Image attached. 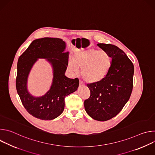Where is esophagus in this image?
<instances>
[{"label": "esophagus", "instance_id": "obj_1", "mask_svg": "<svg viewBox=\"0 0 155 155\" xmlns=\"http://www.w3.org/2000/svg\"><path fill=\"white\" fill-rule=\"evenodd\" d=\"M83 85V83L81 80H80V82H79V86H82Z\"/></svg>", "mask_w": 155, "mask_h": 155}]
</instances>
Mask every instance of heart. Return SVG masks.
<instances>
[{
  "label": "heart",
  "mask_w": 155,
  "mask_h": 155,
  "mask_svg": "<svg viewBox=\"0 0 155 155\" xmlns=\"http://www.w3.org/2000/svg\"><path fill=\"white\" fill-rule=\"evenodd\" d=\"M112 59L104 51L91 48L77 52L69 66L71 71L78 72L81 69V76L88 83H97L102 80L108 74Z\"/></svg>",
  "instance_id": "b5f03b06"
}]
</instances>
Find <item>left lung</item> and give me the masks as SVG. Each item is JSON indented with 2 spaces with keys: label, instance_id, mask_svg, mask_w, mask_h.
Here are the masks:
<instances>
[{
  "label": "left lung",
  "instance_id": "left-lung-1",
  "mask_svg": "<svg viewBox=\"0 0 155 155\" xmlns=\"http://www.w3.org/2000/svg\"><path fill=\"white\" fill-rule=\"evenodd\" d=\"M112 58L107 75L101 81L87 84L90 97L84 102L86 113L104 121L118 114L130 96L133 87L134 65L125 53L112 44L98 43Z\"/></svg>",
  "mask_w": 155,
  "mask_h": 155
}]
</instances>
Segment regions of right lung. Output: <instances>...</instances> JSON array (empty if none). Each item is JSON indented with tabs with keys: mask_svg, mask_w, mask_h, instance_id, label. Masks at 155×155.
Returning a JSON list of instances; mask_svg holds the SVG:
<instances>
[{
	"mask_svg": "<svg viewBox=\"0 0 155 155\" xmlns=\"http://www.w3.org/2000/svg\"><path fill=\"white\" fill-rule=\"evenodd\" d=\"M65 43L58 38L45 37L34 40L18 61L16 87L22 104L33 117L51 120L64 111V99L77 90L79 80L65 75L69 62V52H64ZM38 58H47L54 70L53 83L50 90L41 97H34L27 91L28 74Z\"/></svg>",
	"mask_w": 155,
	"mask_h": 155,
	"instance_id": "obj_1",
	"label": "right lung"
}]
</instances>
